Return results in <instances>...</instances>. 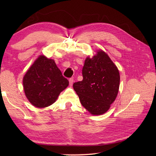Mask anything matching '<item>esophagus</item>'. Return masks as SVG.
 <instances>
[{
  "label": "esophagus",
  "instance_id": "1",
  "mask_svg": "<svg viewBox=\"0 0 156 156\" xmlns=\"http://www.w3.org/2000/svg\"><path fill=\"white\" fill-rule=\"evenodd\" d=\"M69 86H70V87H72L73 83H74V79H73L72 78H69Z\"/></svg>",
  "mask_w": 156,
  "mask_h": 156
}]
</instances>
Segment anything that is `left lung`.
<instances>
[{"label": "left lung", "mask_w": 156, "mask_h": 156, "mask_svg": "<svg viewBox=\"0 0 156 156\" xmlns=\"http://www.w3.org/2000/svg\"><path fill=\"white\" fill-rule=\"evenodd\" d=\"M83 80L73 88L82 105L92 115L104 114L117 97L120 75L117 66L103 51L92 58H87L82 68Z\"/></svg>", "instance_id": "1"}]
</instances>
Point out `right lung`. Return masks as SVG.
I'll use <instances>...</instances> for the list:
<instances>
[{"label":"right lung","mask_w":156,"mask_h":156,"mask_svg":"<svg viewBox=\"0 0 156 156\" xmlns=\"http://www.w3.org/2000/svg\"><path fill=\"white\" fill-rule=\"evenodd\" d=\"M23 88L31 103L38 108L52 105L69 82L54 60L40 55L23 77Z\"/></svg>","instance_id":"obj_1"}]
</instances>
